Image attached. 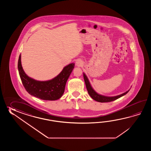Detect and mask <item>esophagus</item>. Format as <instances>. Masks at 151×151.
Here are the masks:
<instances>
[{
    "label": "esophagus",
    "instance_id": "esophagus-1",
    "mask_svg": "<svg viewBox=\"0 0 151 151\" xmlns=\"http://www.w3.org/2000/svg\"><path fill=\"white\" fill-rule=\"evenodd\" d=\"M76 66H78V67H81V66H82L83 65V61H81V60H77L76 61Z\"/></svg>",
    "mask_w": 151,
    "mask_h": 151
}]
</instances>
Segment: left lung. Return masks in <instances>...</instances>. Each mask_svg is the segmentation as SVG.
Segmentation results:
<instances>
[{
    "instance_id": "8db88e82",
    "label": "left lung",
    "mask_w": 151,
    "mask_h": 151,
    "mask_svg": "<svg viewBox=\"0 0 151 151\" xmlns=\"http://www.w3.org/2000/svg\"><path fill=\"white\" fill-rule=\"evenodd\" d=\"M83 78H84V81L85 83L86 87L87 90V92L89 94L91 97L93 99V100H96L98 102L100 103H107V102H111L114 101L115 100L118 99L119 98L122 97V96H125L127 93H128L129 91L130 90H128L127 91L125 92V93H122V94H120L118 96H107L101 95L98 93H96V92L94 90L93 87L91 86V83H90L89 80L88 79V78L86 76V75L85 74V73H83Z\"/></svg>"
}]
</instances>
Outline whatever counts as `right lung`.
<instances>
[{
	"label": "right lung",
	"mask_w": 151,
	"mask_h": 151,
	"mask_svg": "<svg viewBox=\"0 0 151 151\" xmlns=\"http://www.w3.org/2000/svg\"><path fill=\"white\" fill-rule=\"evenodd\" d=\"M74 68V63L66 66L57 77L51 80L39 81L29 77L23 70L20 55L18 68L20 79L27 92L31 96L45 100H56L64 93L66 82Z\"/></svg>",
	"instance_id": "obj_1"
}]
</instances>
